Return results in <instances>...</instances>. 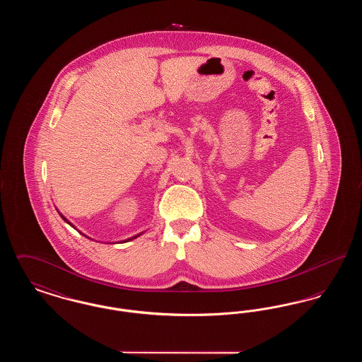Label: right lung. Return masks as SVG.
Listing matches in <instances>:
<instances>
[{
  "label": "right lung",
  "mask_w": 362,
  "mask_h": 362,
  "mask_svg": "<svg viewBox=\"0 0 362 362\" xmlns=\"http://www.w3.org/2000/svg\"><path fill=\"white\" fill-rule=\"evenodd\" d=\"M57 211H58V209H57ZM58 213H59V211H58ZM59 216H61V217H62V220H64V221H65V223H66V224H69L70 226H71V228H74V229H77V228H76V226H74V225H73V224H71V223H70L69 220H68V218H66V217H65V216H64V214H61V213H59ZM77 230H78V229H77ZM78 232H80V230H78ZM80 233H81V232H80ZM142 233H145V230H144V232H139V233H137V235H134V236H132V238H129V239H124V240L117 241V243H127V241L134 240V239H137L138 236H141V235H142ZM81 235H83V236H86V238H88V236H86V235H84V233H81ZM88 239H90V238H88ZM107 244H114V243H110V241H108V243H107Z\"/></svg>",
  "instance_id": "1"
}]
</instances>
